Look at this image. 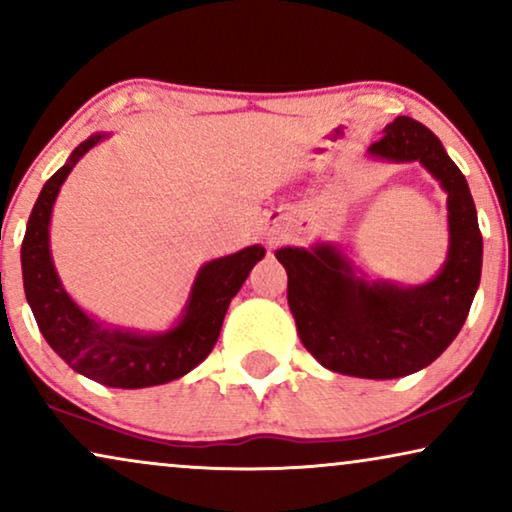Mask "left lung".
Returning a JSON list of instances; mask_svg holds the SVG:
<instances>
[{
	"label": "left lung",
	"instance_id": "left-lung-1",
	"mask_svg": "<svg viewBox=\"0 0 512 512\" xmlns=\"http://www.w3.org/2000/svg\"><path fill=\"white\" fill-rule=\"evenodd\" d=\"M368 156L422 163L447 193V258L438 275L417 286L373 279L333 242L282 247L289 307L300 340L321 366L366 380H394L438 359L468 317L482 272V235L466 177L433 132L398 116Z\"/></svg>",
	"mask_w": 512,
	"mask_h": 512
}]
</instances>
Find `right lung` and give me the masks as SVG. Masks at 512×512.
Instances as JSON below:
<instances>
[{
  "label": "right lung",
  "mask_w": 512,
  "mask_h": 512,
  "mask_svg": "<svg viewBox=\"0 0 512 512\" xmlns=\"http://www.w3.org/2000/svg\"><path fill=\"white\" fill-rule=\"evenodd\" d=\"M107 137V132L90 135L41 188L20 249L25 296L41 335L76 373L104 387H156L179 380L207 359L219 340L230 300L242 289L251 268L265 256V249L261 244H251L202 265L193 279L184 312L177 324L163 333L109 326L81 310L65 291L53 265L51 214L74 165Z\"/></svg>",
  "instance_id": "1"
}]
</instances>
